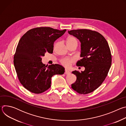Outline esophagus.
Masks as SVG:
<instances>
[{
    "instance_id": "esophagus-1",
    "label": "esophagus",
    "mask_w": 126,
    "mask_h": 126,
    "mask_svg": "<svg viewBox=\"0 0 126 126\" xmlns=\"http://www.w3.org/2000/svg\"><path fill=\"white\" fill-rule=\"evenodd\" d=\"M65 74H70V72L68 70H67V69H66L65 70Z\"/></svg>"
}]
</instances>
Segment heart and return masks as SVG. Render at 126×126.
Segmentation results:
<instances>
[{
    "label": "heart",
    "instance_id": "1",
    "mask_svg": "<svg viewBox=\"0 0 126 126\" xmlns=\"http://www.w3.org/2000/svg\"><path fill=\"white\" fill-rule=\"evenodd\" d=\"M78 44V42L77 39L72 36L69 37L67 40V44L68 46H70L74 44ZM56 43L55 44L54 47L56 46ZM75 60V59L74 58H70V57H64L63 58H62L60 60V63L62 65L66 67H69L70 66L71 64L73 62H74Z\"/></svg>",
    "mask_w": 126,
    "mask_h": 126
}]
</instances>
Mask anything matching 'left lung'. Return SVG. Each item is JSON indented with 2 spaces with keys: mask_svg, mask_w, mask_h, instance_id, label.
Wrapping results in <instances>:
<instances>
[{
  "mask_svg": "<svg viewBox=\"0 0 126 126\" xmlns=\"http://www.w3.org/2000/svg\"><path fill=\"white\" fill-rule=\"evenodd\" d=\"M81 42V57L76 65L85 69L74 71L77 77L71 87L80 94H87L97 89L104 82L111 66L112 55L107 40L100 33L90 29L68 31Z\"/></svg>",
  "mask_w": 126,
  "mask_h": 126,
  "instance_id": "1",
  "label": "left lung"
}]
</instances>
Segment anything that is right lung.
I'll list each match as a JSON object with an SVG mask.
<instances>
[{
    "label": "right lung",
    "mask_w": 126,
    "mask_h": 126,
    "mask_svg": "<svg viewBox=\"0 0 126 126\" xmlns=\"http://www.w3.org/2000/svg\"><path fill=\"white\" fill-rule=\"evenodd\" d=\"M66 31L49 27H36L28 30L20 39L13 62L20 83L30 92H44L50 88L53 75L64 74L63 66L57 64L45 65L42 63L41 57L46 52L53 53L54 42Z\"/></svg>",
    "instance_id": "right-lung-1"
}]
</instances>
